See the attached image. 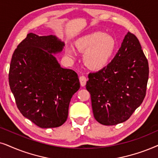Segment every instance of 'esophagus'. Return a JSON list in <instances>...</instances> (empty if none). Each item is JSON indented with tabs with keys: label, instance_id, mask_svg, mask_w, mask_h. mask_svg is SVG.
<instances>
[{
	"label": "esophagus",
	"instance_id": "34e87169",
	"mask_svg": "<svg viewBox=\"0 0 158 158\" xmlns=\"http://www.w3.org/2000/svg\"><path fill=\"white\" fill-rule=\"evenodd\" d=\"M87 79L85 76L82 75L79 77V81H80L81 86H82V87H85L86 83H87Z\"/></svg>",
	"mask_w": 158,
	"mask_h": 158
}]
</instances>
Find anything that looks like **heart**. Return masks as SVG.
<instances>
[{
	"mask_svg": "<svg viewBox=\"0 0 158 158\" xmlns=\"http://www.w3.org/2000/svg\"><path fill=\"white\" fill-rule=\"evenodd\" d=\"M75 45L80 51H85L84 61L89 68L98 69L103 67L112 57L116 47L114 37L102 31H97L78 38ZM67 54L73 56V49L69 48Z\"/></svg>",
	"mask_w": 158,
	"mask_h": 158,
	"instance_id": "b5f03b06",
	"label": "heart"
}]
</instances>
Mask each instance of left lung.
<instances>
[{"instance_id": "obj_1", "label": "left lung", "mask_w": 158, "mask_h": 158, "mask_svg": "<svg viewBox=\"0 0 158 158\" xmlns=\"http://www.w3.org/2000/svg\"><path fill=\"white\" fill-rule=\"evenodd\" d=\"M149 65L139 41L128 32L110 63L88 75L94 118L102 125L123 123L142 103L146 95Z\"/></svg>"}]
</instances>
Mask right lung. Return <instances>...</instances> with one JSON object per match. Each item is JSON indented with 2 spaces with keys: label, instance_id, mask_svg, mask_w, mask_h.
Here are the masks:
<instances>
[{
  "label": "right lung",
  "instance_id": "obj_1",
  "mask_svg": "<svg viewBox=\"0 0 158 158\" xmlns=\"http://www.w3.org/2000/svg\"><path fill=\"white\" fill-rule=\"evenodd\" d=\"M64 45L54 35L29 33L10 61L8 81L17 108L43 129L64 124L71 99L80 88L77 73L60 67L53 55L61 52Z\"/></svg>",
  "mask_w": 158,
  "mask_h": 158
}]
</instances>
